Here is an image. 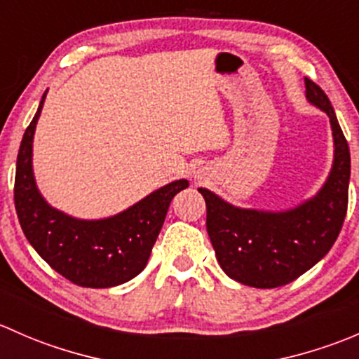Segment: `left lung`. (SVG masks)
I'll return each mask as SVG.
<instances>
[{"label":"left lung","mask_w":359,"mask_h":359,"mask_svg":"<svg viewBox=\"0 0 359 359\" xmlns=\"http://www.w3.org/2000/svg\"><path fill=\"white\" fill-rule=\"evenodd\" d=\"M306 99L330 118L334 161L321 189L288 210L241 208L200 187L206 231L224 273L253 288H276L320 262L342 229L347 212L351 154L330 100L306 78Z\"/></svg>","instance_id":"obj_1"}]
</instances>
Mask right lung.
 <instances>
[{
	"label": "right lung",
	"mask_w": 359,
	"mask_h": 359,
	"mask_svg": "<svg viewBox=\"0 0 359 359\" xmlns=\"http://www.w3.org/2000/svg\"><path fill=\"white\" fill-rule=\"evenodd\" d=\"M45 99L46 92L25 130L17 156L13 196L20 227L38 255L74 285L118 287L147 266L170 201L189 182L173 180L106 219H76L53 208L39 193L32 170V142Z\"/></svg>",
	"instance_id": "obj_1"
}]
</instances>
